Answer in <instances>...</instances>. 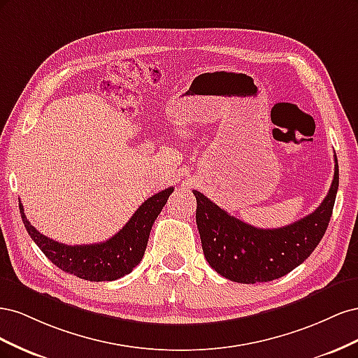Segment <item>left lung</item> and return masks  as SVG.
<instances>
[{
	"label": "left lung",
	"instance_id": "left-lung-1",
	"mask_svg": "<svg viewBox=\"0 0 358 358\" xmlns=\"http://www.w3.org/2000/svg\"><path fill=\"white\" fill-rule=\"evenodd\" d=\"M339 187V166L334 157V176L320 208L279 229H257L192 191L197 199V229L203 252L221 276L241 284L268 282L289 273L313 252L326 233Z\"/></svg>",
	"mask_w": 358,
	"mask_h": 358
}]
</instances>
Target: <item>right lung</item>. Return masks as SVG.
I'll return each instance as SVG.
<instances>
[{
    "mask_svg": "<svg viewBox=\"0 0 358 358\" xmlns=\"http://www.w3.org/2000/svg\"><path fill=\"white\" fill-rule=\"evenodd\" d=\"M173 189L175 188L170 187L149 197L122 227V230L106 242L92 245L70 246L52 241L31 225L24 213L22 203H19V210L31 239L53 264L80 279L101 282L131 273V270L142 262L150 229Z\"/></svg>",
    "mask_w": 358,
    "mask_h": 358,
    "instance_id": "obj_1",
    "label": "right lung"
}]
</instances>
